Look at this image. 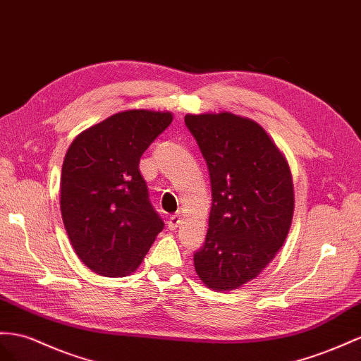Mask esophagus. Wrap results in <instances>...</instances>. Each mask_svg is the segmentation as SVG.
Wrapping results in <instances>:
<instances>
[{
	"mask_svg": "<svg viewBox=\"0 0 361 361\" xmlns=\"http://www.w3.org/2000/svg\"><path fill=\"white\" fill-rule=\"evenodd\" d=\"M169 228L171 230H175L177 228L180 224H181V215L180 214H175V215H172L171 218H169Z\"/></svg>",
	"mask_w": 361,
	"mask_h": 361,
	"instance_id": "esophagus-1",
	"label": "esophagus"
}]
</instances>
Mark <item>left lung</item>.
<instances>
[{"label": "left lung", "mask_w": 361, "mask_h": 361, "mask_svg": "<svg viewBox=\"0 0 361 361\" xmlns=\"http://www.w3.org/2000/svg\"><path fill=\"white\" fill-rule=\"evenodd\" d=\"M184 123L204 157L212 184L206 243L193 255V265L210 290L233 291L262 273L290 232V166L252 118L223 111L186 114Z\"/></svg>", "instance_id": "obj_1"}]
</instances>
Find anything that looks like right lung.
<instances>
[{"instance_id": "obj_1", "label": "right lung", "mask_w": 361, "mask_h": 361, "mask_svg": "<svg viewBox=\"0 0 361 361\" xmlns=\"http://www.w3.org/2000/svg\"><path fill=\"white\" fill-rule=\"evenodd\" d=\"M172 118L169 111H120L70 145L61 214L73 248L91 271L106 277L134 273L163 230L138 163Z\"/></svg>"}]
</instances>
